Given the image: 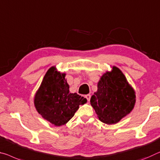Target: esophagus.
I'll use <instances>...</instances> for the list:
<instances>
[{
	"instance_id": "esophagus-1",
	"label": "esophagus",
	"mask_w": 160,
	"mask_h": 160,
	"mask_svg": "<svg viewBox=\"0 0 160 160\" xmlns=\"http://www.w3.org/2000/svg\"><path fill=\"white\" fill-rule=\"evenodd\" d=\"M85 97L87 98V99L88 102H89L90 99H91V95H90V94H87V95L85 96Z\"/></svg>"
}]
</instances>
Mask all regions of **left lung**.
Returning a JSON list of instances; mask_svg holds the SVG:
<instances>
[{
    "label": "left lung",
    "mask_w": 160,
    "mask_h": 160,
    "mask_svg": "<svg viewBox=\"0 0 160 160\" xmlns=\"http://www.w3.org/2000/svg\"><path fill=\"white\" fill-rule=\"evenodd\" d=\"M136 93L126 77L117 66L106 72L97 83V91L90 104L101 122L107 124L119 122L133 110Z\"/></svg>",
    "instance_id": "obj_1"
}]
</instances>
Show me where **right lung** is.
I'll list each match as a JSON object with an SVG mask.
<instances>
[{
  "label": "right lung",
  "mask_w": 160,
  "mask_h": 160,
  "mask_svg": "<svg viewBox=\"0 0 160 160\" xmlns=\"http://www.w3.org/2000/svg\"><path fill=\"white\" fill-rule=\"evenodd\" d=\"M66 73L58 72L55 66L46 73L34 96L36 111L44 119L60 127L66 124L75 112L87 102L86 98L69 92Z\"/></svg>",
  "instance_id": "1"
}]
</instances>
